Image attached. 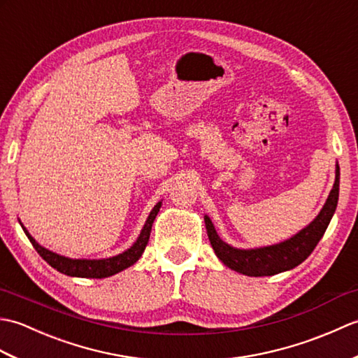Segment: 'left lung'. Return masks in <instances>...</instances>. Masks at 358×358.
<instances>
[{
  "label": "left lung",
  "mask_w": 358,
  "mask_h": 358,
  "mask_svg": "<svg viewBox=\"0 0 358 358\" xmlns=\"http://www.w3.org/2000/svg\"><path fill=\"white\" fill-rule=\"evenodd\" d=\"M338 189H340V166L336 164V181L328 195L324 206L318 212V215L300 232L292 235L291 238L280 241L277 245L240 249L227 245L226 241L218 237L214 223L208 215H204V224H206L208 237L210 246L214 249L218 260L231 268L235 272L249 277H264L275 275V273L294 269L295 266L303 263L315 249L318 241L322 240L323 234L329 226L334 212L338 203Z\"/></svg>",
  "instance_id": "obj_1"
}]
</instances>
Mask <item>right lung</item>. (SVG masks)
<instances>
[{
  "label": "right lung",
  "mask_w": 358,
  "mask_h": 358,
  "mask_svg": "<svg viewBox=\"0 0 358 358\" xmlns=\"http://www.w3.org/2000/svg\"><path fill=\"white\" fill-rule=\"evenodd\" d=\"M159 208H162V201H158L154 209L150 210V214L144 223L143 229L138 235V238L135 240L134 245L126 249L124 252H121L118 255H113L109 258H98V260H90V258H69L64 255H59L57 252H52V250L43 248L40 243H36L32 235L29 234L24 226L21 224L22 231L27 235V238L32 243V246L38 254L43 257V260L48 262L53 269H57L58 272L64 273V275L69 277H81V278H106L110 275H115V273L127 269L129 266H132L134 263L138 262V258L144 252V249L148 246V241L150 237V231H152V224H154V220L157 214L159 212Z\"/></svg>",
  "instance_id": "1"
}]
</instances>
